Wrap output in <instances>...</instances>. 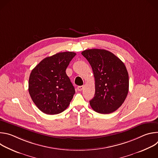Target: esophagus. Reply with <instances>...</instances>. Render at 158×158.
<instances>
[{
	"label": "esophagus",
	"instance_id": "34e87169",
	"mask_svg": "<svg viewBox=\"0 0 158 158\" xmlns=\"http://www.w3.org/2000/svg\"><path fill=\"white\" fill-rule=\"evenodd\" d=\"M84 85L78 86V87H77V90H78L79 91H82V90L84 89Z\"/></svg>",
	"mask_w": 158,
	"mask_h": 158
}]
</instances>
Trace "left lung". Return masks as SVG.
<instances>
[{"label":"left lung","instance_id":"left-lung-1","mask_svg":"<svg viewBox=\"0 0 158 158\" xmlns=\"http://www.w3.org/2000/svg\"><path fill=\"white\" fill-rule=\"evenodd\" d=\"M81 54L91 64L95 79V94L90 105L98 113H112L128 94L129 76L124 64L104 49H87Z\"/></svg>","mask_w":158,"mask_h":158}]
</instances>
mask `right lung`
Here are the masks:
<instances>
[{"label": "right lung", "instance_id": "1", "mask_svg": "<svg viewBox=\"0 0 158 158\" xmlns=\"http://www.w3.org/2000/svg\"><path fill=\"white\" fill-rule=\"evenodd\" d=\"M76 55L59 52L41 60L31 71L29 93L36 106L46 114H57L70 104L75 89L65 70Z\"/></svg>", "mask_w": 158, "mask_h": 158}]
</instances>
